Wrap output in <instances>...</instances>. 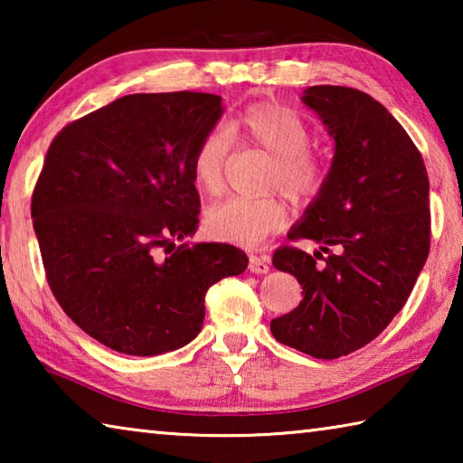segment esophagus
<instances>
[{
	"label": "esophagus",
	"instance_id": "obj_1",
	"mask_svg": "<svg viewBox=\"0 0 463 463\" xmlns=\"http://www.w3.org/2000/svg\"><path fill=\"white\" fill-rule=\"evenodd\" d=\"M249 269L253 273H268L269 271V260L265 255H261V257L250 255L249 257Z\"/></svg>",
	"mask_w": 463,
	"mask_h": 463
}]
</instances>
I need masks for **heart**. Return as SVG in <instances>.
<instances>
[{"label": "heart", "instance_id": "heart-1", "mask_svg": "<svg viewBox=\"0 0 463 463\" xmlns=\"http://www.w3.org/2000/svg\"><path fill=\"white\" fill-rule=\"evenodd\" d=\"M231 137L261 146L273 156L269 187L292 202H304L323 185V167L308 151L310 130L294 109L276 101L250 104L226 124L202 138L192 161L194 182L202 192L216 195L224 187V165ZM284 203L276 198H229L203 216L213 239L255 247L286 224Z\"/></svg>", "mask_w": 463, "mask_h": 463}]
</instances>
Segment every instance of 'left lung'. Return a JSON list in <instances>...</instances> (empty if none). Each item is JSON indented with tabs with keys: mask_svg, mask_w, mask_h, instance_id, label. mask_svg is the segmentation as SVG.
<instances>
[{
	"mask_svg": "<svg viewBox=\"0 0 463 463\" xmlns=\"http://www.w3.org/2000/svg\"><path fill=\"white\" fill-rule=\"evenodd\" d=\"M302 101L335 140V155L317 198L288 232L318 250L273 253L276 269L292 273L304 298L269 326L288 347L336 359L373 341L409 300L429 255V177L411 137L372 96L312 85Z\"/></svg>",
	"mask_w": 463,
	"mask_h": 463,
	"instance_id": "obj_1",
	"label": "left lung"
}]
</instances>
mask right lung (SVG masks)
<instances>
[{
	"instance_id": "add662e5",
	"label": "right lung",
	"mask_w": 463,
	"mask_h": 463,
	"mask_svg": "<svg viewBox=\"0 0 463 463\" xmlns=\"http://www.w3.org/2000/svg\"><path fill=\"white\" fill-rule=\"evenodd\" d=\"M222 112L214 93H132L49 146L33 194L46 279L67 317L118 354L194 341L208 288L247 269L232 245H175L198 229L192 161Z\"/></svg>"
}]
</instances>
